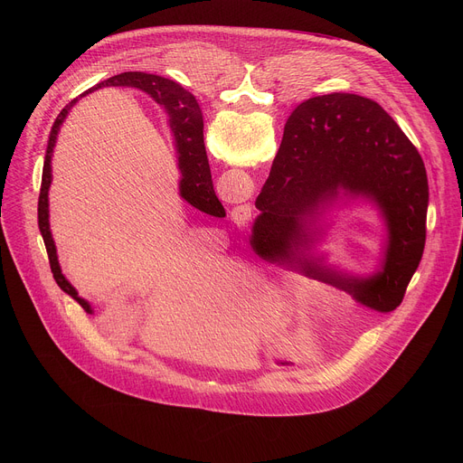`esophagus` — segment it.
Instances as JSON below:
<instances>
[{
    "label": "esophagus",
    "instance_id": "esophagus-1",
    "mask_svg": "<svg viewBox=\"0 0 463 463\" xmlns=\"http://www.w3.org/2000/svg\"><path fill=\"white\" fill-rule=\"evenodd\" d=\"M250 205H240V207H236L234 209V213H236V216L240 218V220H249V216H250Z\"/></svg>",
    "mask_w": 463,
    "mask_h": 463
}]
</instances>
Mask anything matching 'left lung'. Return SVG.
Returning <instances> with one entry per match:
<instances>
[{
    "label": "left lung",
    "mask_w": 463,
    "mask_h": 463,
    "mask_svg": "<svg viewBox=\"0 0 463 463\" xmlns=\"http://www.w3.org/2000/svg\"><path fill=\"white\" fill-rule=\"evenodd\" d=\"M350 199L370 203L387 231L380 268L366 278L305 254L331 226L326 216ZM427 205L423 159L377 102L354 93L313 97L286 122L269 177L256 197L260 214L250 245L261 254L302 261L307 277L388 313L402 304L423 256Z\"/></svg>",
    "instance_id": "obj_1"
}]
</instances>
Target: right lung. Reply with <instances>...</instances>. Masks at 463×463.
Here are the masks:
<instances>
[{
    "label": "right lung",
    "mask_w": 463,
    "mask_h": 463,
    "mask_svg": "<svg viewBox=\"0 0 463 463\" xmlns=\"http://www.w3.org/2000/svg\"><path fill=\"white\" fill-rule=\"evenodd\" d=\"M136 88L150 95L157 104L165 106V109L170 115V128L174 134V143H175V152H177V166L181 172L179 179V195L186 203H190L194 209L202 211L211 216L223 218L225 209L220 203L216 197L214 186H213V175H211V166L205 152V143H203V117L202 109L197 106L195 99L184 91L179 84L157 77V75H148L141 71H128L115 75L104 82H99L91 90L84 91L80 97L100 90V88ZM79 99H73L68 106H65L60 115L56 117L49 143H47V152H45V161H43V174H42V186H40V197H38V227L47 249L49 256V266L52 271V277L56 284L60 286L61 291L71 295L88 313H93L91 304L79 297L77 289L71 286V282L63 277L60 269V261L56 254V245L49 229V186L52 181L51 174V157L52 150L56 145V137L61 122L68 117L70 109L77 104Z\"/></svg>",
    "instance_id": "add662e5"
}]
</instances>
